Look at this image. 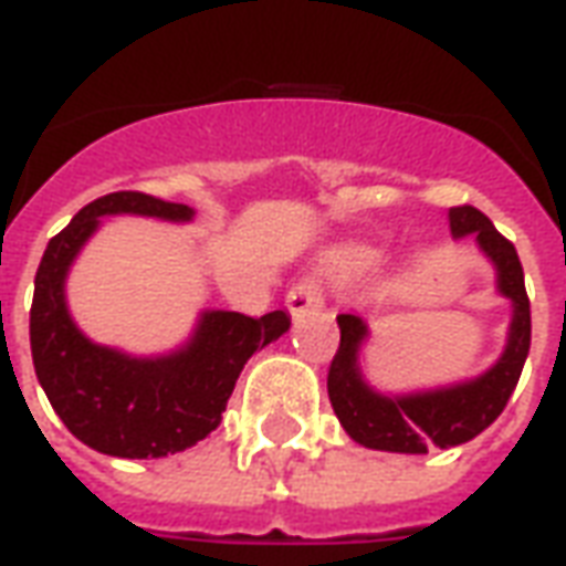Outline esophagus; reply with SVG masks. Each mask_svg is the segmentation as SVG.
<instances>
[{
  "instance_id": "obj_1",
  "label": "esophagus",
  "mask_w": 566,
  "mask_h": 566,
  "mask_svg": "<svg viewBox=\"0 0 566 566\" xmlns=\"http://www.w3.org/2000/svg\"><path fill=\"white\" fill-rule=\"evenodd\" d=\"M287 312L291 315H303L308 308H318L324 306V291H321V282L315 275H303L300 282L287 291Z\"/></svg>"
}]
</instances>
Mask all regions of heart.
Segmentation results:
<instances>
[{
  "instance_id": "b5f03b06",
  "label": "heart",
  "mask_w": 566,
  "mask_h": 566,
  "mask_svg": "<svg viewBox=\"0 0 566 566\" xmlns=\"http://www.w3.org/2000/svg\"><path fill=\"white\" fill-rule=\"evenodd\" d=\"M360 260V254H352V258H345V263H357Z\"/></svg>"
}]
</instances>
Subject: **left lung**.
<instances>
[{
    "instance_id": "8db88e82",
    "label": "left lung",
    "mask_w": 566,
    "mask_h": 566,
    "mask_svg": "<svg viewBox=\"0 0 566 566\" xmlns=\"http://www.w3.org/2000/svg\"><path fill=\"white\" fill-rule=\"evenodd\" d=\"M451 233L475 235L479 248L497 266L500 294L512 300V327L506 352L485 376L442 388L433 394H412V397H381L360 379L357 369V348L367 336V327L357 315H339V348L327 373V394L336 418L343 421L348 437L379 451H400V454H427V449H449L467 439L479 437L485 427L510 403L512 391L522 376L524 357L531 348V300L524 291V270L518 251L510 239L497 233V227L473 206H454L449 211Z\"/></svg>"
}]
</instances>
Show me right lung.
<instances>
[{
	"label": "right lung",
	"instance_id": "1",
	"mask_svg": "<svg viewBox=\"0 0 566 566\" xmlns=\"http://www.w3.org/2000/svg\"><path fill=\"white\" fill-rule=\"evenodd\" d=\"M117 211L169 221H187L193 214L181 202H166L142 190H117L84 206L66 230L48 242L35 272L32 364L54 412L84 446L112 458H163L197 446L221 424V412L248 357L279 339L291 327V318L282 308L260 318L242 312H206L193 343L157 360H136L93 345L69 318L63 282L69 263L99 218Z\"/></svg>",
	"mask_w": 566,
	"mask_h": 566
}]
</instances>
